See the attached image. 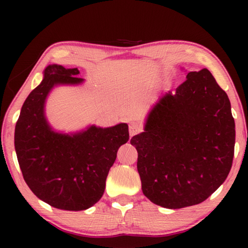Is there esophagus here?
<instances>
[{
  "label": "esophagus",
  "instance_id": "1",
  "mask_svg": "<svg viewBox=\"0 0 248 248\" xmlns=\"http://www.w3.org/2000/svg\"><path fill=\"white\" fill-rule=\"evenodd\" d=\"M141 131H142V127L139 124L131 123L129 124V132H130V136H131V137L136 136V134H138Z\"/></svg>",
  "mask_w": 248,
  "mask_h": 248
}]
</instances>
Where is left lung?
I'll list each match as a JSON object with an SVG mask.
<instances>
[{
	"label": "left lung",
	"instance_id": "1",
	"mask_svg": "<svg viewBox=\"0 0 248 248\" xmlns=\"http://www.w3.org/2000/svg\"><path fill=\"white\" fill-rule=\"evenodd\" d=\"M130 143L146 198L169 209L202 202L232 167L235 123L228 95L209 70L188 72L174 94L151 109L144 132Z\"/></svg>",
	"mask_w": 248,
	"mask_h": 248
}]
</instances>
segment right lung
Returning <instances> with one entry per match:
<instances>
[{
  "label": "right lung",
  "mask_w": 248,
  "mask_h": 248,
  "mask_svg": "<svg viewBox=\"0 0 248 248\" xmlns=\"http://www.w3.org/2000/svg\"><path fill=\"white\" fill-rule=\"evenodd\" d=\"M79 71L48 65L44 79L20 110L15 151L25 182L39 199L69 211L91 208L102 198L117 152L129 140L127 124L64 134L53 131L45 117V102L54 85H78Z\"/></svg>",
  "instance_id": "right-lung-1"
}]
</instances>
